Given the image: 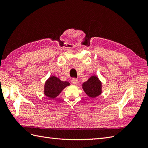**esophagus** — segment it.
<instances>
[{
	"label": "esophagus",
	"mask_w": 148,
	"mask_h": 148,
	"mask_svg": "<svg viewBox=\"0 0 148 148\" xmlns=\"http://www.w3.org/2000/svg\"><path fill=\"white\" fill-rule=\"evenodd\" d=\"M71 83L73 84H77L78 83V79L77 78H72L71 79Z\"/></svg>",
	"instance_id": "esophagus-1"
}]
</instances>
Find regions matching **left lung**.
<instances>
[{
	"label": "left lung",
	"mask_w": 148,
	"mask_h": 148,
	"mask_svg": "<svg viewBox=\"0 0 148 148\" xmlns=\"http://www.w3.org/2000/svg\"><path fill=\"white\" fill-rule=\"evenodd\" d=\"M82 88L84 92L91 98L99 96L102 92V82L96 75H92L86 82L82 84Z\"/></svg>",
	"instance_id": "8db88e82"
}]
</instances>
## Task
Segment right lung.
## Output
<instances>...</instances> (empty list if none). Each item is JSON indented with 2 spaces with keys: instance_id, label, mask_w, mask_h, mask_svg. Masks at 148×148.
<instances>
[{
  "instance_id": "add662e5",
  "label": "right lung",
  "mask_w": 148,
  "mask_h": 148,
  "mask_svg": "<svg viewBox=\"0 0 148 148\" xmlns=\"http://www.w3.org/2000/svg\"><path fill=\"white\" fill-rule=\"evenodd\" d=\"M68 82H63L56 76L49 77L44 84V94L50 99H54L60 95L63 89L66 86H70Z\"/></svg>"
}]
</instances>
